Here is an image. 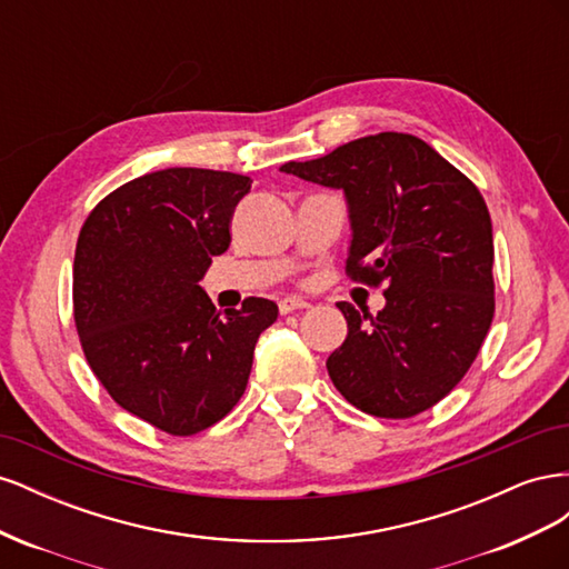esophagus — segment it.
<instances>
[{
    "label": "esophagus",
    "mask_w": 569,
    "mask_h": 569,
    "mask_svg": "<svg viewBox=\"0 0 569 569\" xmlns=\"http://www.w3.org/2000/svg\"><path fill=\"white\" fill-rule=\"evenodd\" d=\"M278 306H280V313L287 316L291 311H299V308H308L311 303H308L306 299H299V297H284Z\"/></svg>",
    "instance_id": "esophagus-1"
}]
</instances>
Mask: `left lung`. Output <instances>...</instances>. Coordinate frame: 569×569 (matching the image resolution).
I'll return each mask as SVG.
<instances>
[{"instance_id":"8db88e82","label":"left lung","mask_w":569,"mask_h":569,"mask_svg":"<svg viewBox=\"0 0 569 569\" xmlns=\"http://www.w3.org/2000/svg\"><path fill=\"white\" fill-rule=\"evenodd\" d=\"M282 173L341 189L347 272L385 282V308H337L349 335L327 358L339 393L377 418L432 408L468 372L493 318V232L479 189L427 142L368 134Z\"/></svg>"}]
</instances>
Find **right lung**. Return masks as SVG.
<instances>
[{
	"label": "right lung",
	"instance_id": "right-lung-1",
	"mask_svg": "<svg viewBox=\"0 0 569 569\" xmlns=\"http://www.w3.org/2000/svg\"><path fill=\"white\" fill-rule=\"evenodd\" d=\"M249 189L228 170H157L101 199L78 237L73 316L84 358L120 408L173 437L228 416L258 337L278 320V306L258 297L220 316L199 284L228 251Z\"/></svg>",
	"mask_w": 569,
	"mask_h": 569
}]
</instances>
